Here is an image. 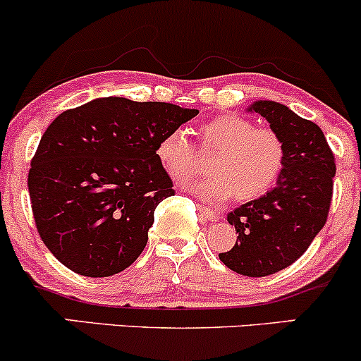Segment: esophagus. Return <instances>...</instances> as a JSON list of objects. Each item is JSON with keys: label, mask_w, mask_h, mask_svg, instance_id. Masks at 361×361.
Returning a JSON list of instances; mask_svg holds the SVG:
<instances>
[{"label": "esophagus", "mask_w": 361, "mask_h": 361, "mask_svg": "<svg viewBox=\"0 0 361 361\" xmlns=\"http://www.w3.org/2000/svg\"><path fill=\"white\" fill-rule=\"evenodd\" d=\"M197 210H198V214L202 215V217L207 219V221H210V222L217 221V219H219V215L215 214L212 209H207V207H204V205H198Z\"/></svg>", "instance_id": "obj_1"}]
</instances>
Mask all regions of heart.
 Here are the masks:
<instances>
[{
    "instance_id": "b5f03b06",
    "label": "heart",
    "mask_w": 361,
    "mask_h": 361,
    "mask_svg": "<svg viewBox=\"0 0 361 361\" xmlns=\"http://www.w3.org/2000/svg\"><path fill=\"white\" fill-rule=\"evenodd\" d=\"M198 154L215 152L209 163L212 173L192 192L207 202H224L234 195L238 202L263 197L285 168L287 147L271 128H258L239 115H219L198 128ZM181 132H169L157 142L156 157L173 183L186 185L200 175L202 161Z\"/></svg>"
}]
</instances>
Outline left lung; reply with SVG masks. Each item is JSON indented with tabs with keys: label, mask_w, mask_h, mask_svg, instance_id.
I'll return each mask as SVG.
<instances>
[{
	"label": "left lung",
	"mask_w": 361,
	"mask_h": 361,
	"mask_svg": "<svg viewBox=\"0 0 361 361\" xmlns=\"http://www.w3.org/2000/svg\"><path fill=\"white\" fill-rule=\"evenodd\" d=\"M247 111L267 118L281 135L287 159L275 188L227 214L239 235L219 258L239 275L267 276L299 259L324 227L336 163L321 128L288 106L259 100Z\"/></svg>",
	"instance_id": "8db88e82"
}]
</instances>
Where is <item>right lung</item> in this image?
Masks as SVG:
<instances>
[{"label":"right lung","instance_id":"1","mask_svg":"<svg viewBox=\"0 0 361 361\" xmlns=\"http://www.w3.org/2000/svg\"><path fill=\"white\" fill-rule=\"evenodd\" d=\"M198 110L109 97L66 110L40 139L28 193L40 238L69 270L111 276L147 244L156 207L175 195L157 142Z\"/></svg>","mask_w":361,"mask_h":361}]
</instances>
